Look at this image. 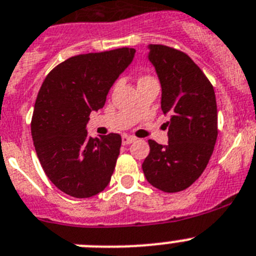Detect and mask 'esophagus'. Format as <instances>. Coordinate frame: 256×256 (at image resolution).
<instances>
[{
    "mask_svg": "<svg viewBox=\"0 0 256 256\" xmlns=\"http://www.w3.org/2000/svg\"><path fill=\"white\" fill-rule=\"evenodd\" d=\"M133 141H134V137H130V136L124 134L123 137H122V142H123V144H132Z\"/></svg>",
    "mask_w": 256,
    "mask_h": 256,
    "instance_id": "esophagus-1",
    "label": "esophagus"
}]
</instances>
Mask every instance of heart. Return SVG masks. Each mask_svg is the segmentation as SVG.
<instances>
[{"instance_id":"heart-1","label":"heart","mask_w":256,"mask_h":256,"mask_svg":"<svg viewBox=\"0 0 256 256\" xmlns=\"http://www.w3.org/2000/svg\"><path fill=\"white\" fill-rule=\"evenodd\" d=\"M142 79H152V76H144L140 78V80H142Z\"/></svg>"}]
</instances>
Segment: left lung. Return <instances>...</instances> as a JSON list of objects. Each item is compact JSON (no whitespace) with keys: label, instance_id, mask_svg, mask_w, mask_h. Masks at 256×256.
Returning <instances> with one entry per match:
<instances>
[{"label":"left lung","instance_id":"1","mask_svg":"<svg viewBox=\"0 0 256 256\" xmlns=\"http://www.w3.org/2000/svg\"><path fill=\"white\" fill-rule=\"evenodd\" d=\"M148 58L162 83V110L170 116L166 146L148 140L142 164L151 186L174 194L188 188L206 168L218 137L214 88L187 54L151 44Z\"/></svg>","mask_w":256,"mask_h":256}]
</instances>
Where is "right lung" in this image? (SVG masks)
Masks as SVG:
<instances>
[{
	"instance_id": "1",
	"label": "right lung",
	"mask_w": 256,
	"mask_h": 256,
	"mask_svg": "<svg viewBox=\"0 0 256 256\" xmlns=\"http://www.w3.org/2000/svg\"><path fill=\"white\" fill-rule=\"evenodd\" d=\"M134 48L72 56L47 74L32 116V138L44 173L60 191L76 198L97 195L108 186L120 152L122 137H88L92 110L130 64Z\"/></svg>"
}]
</instances>
